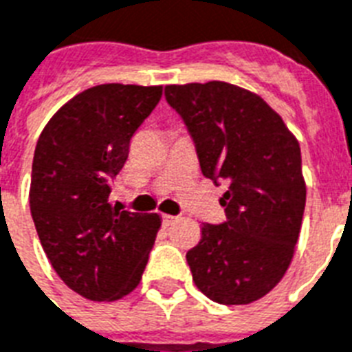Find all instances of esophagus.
Wrapping results in <instances>:
<instances>
[{
  "label": "esophagus",
  "instance_id": "esophagus-1",
  "mask_svg": "<svg viewBox=\"0 0 352 352\" xmlns=\"http://www.w3.org/2000/svg\"><path fill=\"white\" fill-rule=\"evenodd\" d=\"M162 221H164V225H171L175 223L177 218L175 216H170V214H164V216H162Z\"/></svg>",
  "mask_w": 352,
  "mask_h": 352
}]
</instances>
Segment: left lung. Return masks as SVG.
I'll return each mask as SVG.
<instances>
[{
  "mask_svg": "<svg viewBox=\"0 0 352 352\" xmlns=\"http://www.w3.org/2000/svg\"><path fill=\"white\" fill-rule=\"evenodd\" d=\"M203 175L229 184L227 221L201 225L186 253L195 286L219 305H249L288 272L307 203L301 147L258 94L223 80L168 85Z\"/></svg>",
  "mask_w": 352,
  "mask_h": 352,
  "instance_id": "left-lung-1",
  "label": "left lung"
}]
</instances>
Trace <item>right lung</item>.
<instances>
[{"mask_svg": "<svg viewBox=\"0 0 352 352\" xmlns=\"http://www.w3.org/2000/svg\"><path fill=\"white\" fill-rule=\"evenodd\" d=\"M162 87L98 85L58 109L40 134L29 205L53 270L90 301H118L142 280L158 214L122 210L109 201L129 144Z\"/></svg>", "mask_w": 352, "mask_h": 352, "instance_id": "obj_1", "label": "right lung"}]
</instances>
